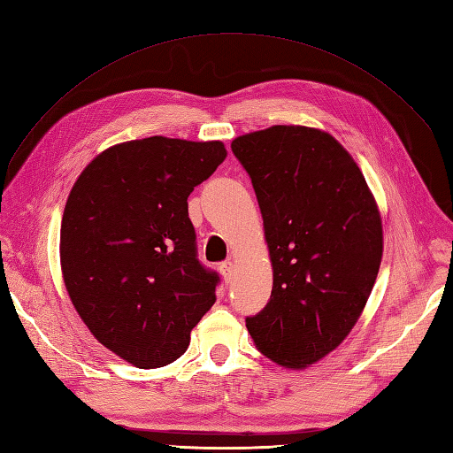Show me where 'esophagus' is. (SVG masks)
Here are the masks:
<instances>
[{"label":"esophagus","instance_id":"1","mask_svg":"<svg viewBox=\"0 0 453 453\" xmlns=\"http://www.w3.org/2000/svg\"><path fill=\"white\" fill-rule=\"evenodd\" d=\"M233 273H234V261L228 259L225 263H220V274H223L226 282L233 279Z\"/></svg>","mask_w":453,"mask_h":453}]
</instances>
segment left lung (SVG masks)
Listing matches in <instances>:
<instances>
[{"instance_id": "left-lung-1", "label": "left lung", "mask_w": 453, "mask_h": 453, "mask_svg": "<svg viewBox=\"0 0 453 453\" xmlns=\"http://www.w3.org/2000/svg\"><path fill=\"white\" fill-rule=\"evenodd\" d=\"M230 148L256 190L273 263L271 300L246 319L248 333L279 365L310 367L349 334L377 280V202L328 132L277 125Z\"/></svg>"}]
</instances>
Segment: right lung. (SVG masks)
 <instances>
[{
    "mask_svg": "<svg viewBox=\"0 0 453 453\" xmlns=\"http://www.w3.org/2000/svg\"><path fill=\"white\" fill-rule=\"evenodd\" d=\"M225 143L151 136L99 153L61 220V271L99 344L140 369L179 359L215 303L219 274L197 261L188 196Z\"/></svg>",
    "mask_w": 453,
    "mask_h": 453,
    "instance_id": "add662e5",
    "label": "right lung"
}]
</instances>
